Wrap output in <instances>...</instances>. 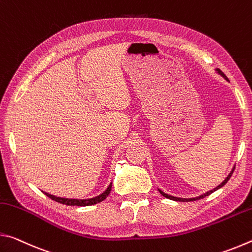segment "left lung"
Returning a JSON list of instances; mask_svg holds the SVG:
<instances>
[{
	"instance_id": "1",
	"label": "left lung",
	"mask_w": 252,
	"mask_h": 252,
	"mask_svg": "<svg viewBox=\"0 0 252 252\" xmlns=\"http://www.w3.org/2000/svg\"><path fill=\"white\" fill-rule=\"evenodd\" d=\"M217 71H218V73H219L220 75H222L225 80H228V78H227V76H225V74L223 73L222 71L219 70V69H217ZM233 171H234V168L232 169V171L229 173V176L224 179V181H223L222 183H221V185H219L218 187H216L215 189H212V190H210V191H208V192L203 193V194H201V195H199V197H195V198H190V199H186V198H177V197H172V195H169V194H167V193H164L163 191H161V190H159V191H160V193H161L162 195H163V197L168 198V199H170V200H174V201H182V202H188V201H195V200H199V199H202V198H204V197H207V195L211 194L212 192H215L216 190H218V189H220V188H222V187L225 185V183L228 182L229 179L231 178V176H232Z\"/></svg>"
}]
</instances>
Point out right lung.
I'll list each match as a JSON object with an SVG mask.
<instances>
[{
    "mask_svg": "<svg viewBox=\"0 0 252 252\" xmlns=\"http://www.w3.org/2000/svg\"><path fill=\"white\" fill-rule=\"evenodd\" d=\"M111 188H112V183H110V186L108 187V189H106L103 193H101L100 195H97V197L94 198H91V199H83V200H79V199H66V198H60V197H55V195H52L50 193H45V195H48L50 199L54 200V201H57L59 203H62V204H65V206H79V207H87V206H92V204H96L101 201H103V200L108 197L110 191H111Z\"/></svg>",
    "mask_w": 252,
    "mask_h": 252,
    "instance_id": "obj_1",
    "label": "right lung"
}]
</instances>
